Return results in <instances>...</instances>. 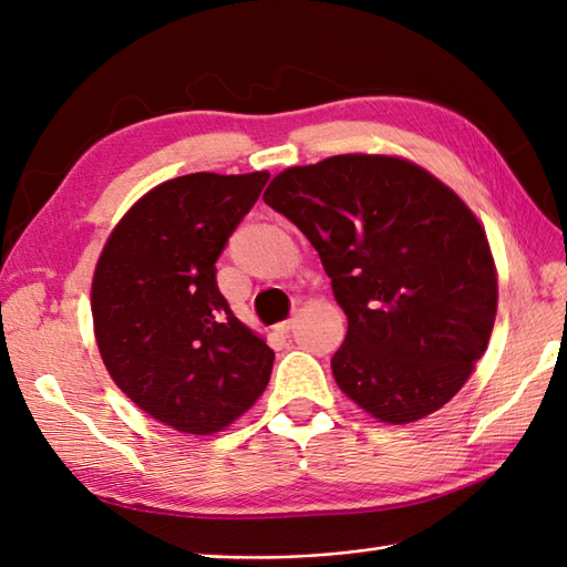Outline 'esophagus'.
<instances>
[{
  "instance_id": "34e87169",
  "label": "esophagus",
  "mask_w": 567,
  "mask_h": 567,
  "mask_svg": "<svg viewBox=\"0 0 567 567\" xmlns=\"http://www.w3.org/2000/svg\"><path fill=\"white\" fill-rule=\"evenodd\" d=\"M295 326V319H287V321H282V323H278V331L280 333H289V328Z\"/></svg>"
}]
</instances>
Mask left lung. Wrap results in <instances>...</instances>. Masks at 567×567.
Wrapping results in <instances>:
<instances>
[{
	"mask_svg": "<svg viewBox=\"0 0 567 567\" xmlns=\"http://www.w3.org/2000/svg\"><path fill=\"white\" fill-rule=\"evenodd\" d=\"M262 200L305 231L348 316L340 391L386 425L450 403L497 313L488 236L462 197L403 156L338 154L280 171Z\"/></svg>",
	"mask_w": 567,
	"mask_h": 567,
	"instance_id": "obj_1",
	"label": "left lung"
}]
</instances>
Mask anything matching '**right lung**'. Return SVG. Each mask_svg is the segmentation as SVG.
Here are the masks:
<instances>
[{
    "instance_id": "right-lung-1",
    "label": "right lung",
    "mask_w": 567,
    "mask_h": 567,
    "mask_svg": "<svg viewBox=\"0 0 567 567\" xmlns=\"http://www.w3.org/2000/svg\"><path fill=\"white\" fill-rule=\"evenodd\" d=\"M268 171L159 183L115 224L91 280L101 360L140 411L215 434L266 391L275 352L231 313L215 262Z\"/></svg>"
}]
</instances>
